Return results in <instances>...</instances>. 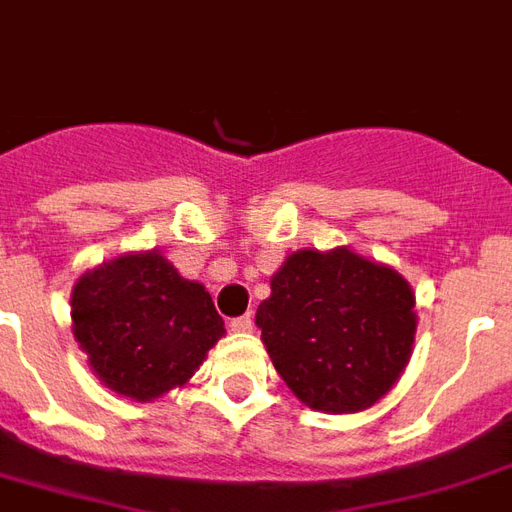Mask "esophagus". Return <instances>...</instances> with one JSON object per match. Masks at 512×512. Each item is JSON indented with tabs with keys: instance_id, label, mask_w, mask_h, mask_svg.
Here are the masks:
<instances>
[{
	"instance_id": "esophagus-1",
	"label": "esophagus",
	"mask_w": 512,
	"mask_h": 512,
	"mask_svg": "<svg viewBox=\"0 0 512 512\" xmlns=\"http://www.w3.org/2000/svg\"><path fill=\"white\" fill-rule=\"evenodd\" d=\"M252 326H255L252 315H241V318H233V321H230V329H233V332H249Z\"/></svg>"
}]
</instances>
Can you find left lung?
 <instances>
[{
  "label": "left lung",
  "instance_id": "left-lung-1",
  "mask_svg": "<svg viewBox=\"0 0 512 512\" xmlns=\"http://www.w3.org/2000/svg\"><path fill=\"white\" fill-rule=\"evenodd\" d=\"M255 321L282 381L326 414L378 403L406 370L417 332L406 279L351 249L290 255Z\"/></svg>",
  "mask_w": 512,
  "mask_h": 512
}]
</instances>
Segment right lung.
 <instances>
[{
	"label": "right lung",
	"instance_id": "add662e5",
	"mask_svg": "<svg viewBox=\"0 0 512 512\" xmlns=\"http://www.w3.org/2000/svg\"><path fill=\"white\" fill-rule=\"evenodd\" d=\"M71 318L98 378L134 400L186 384L224 334L211 293L158 252L87 271L73 288Z\"/></svg>",
	"mask_w": 512,
	"mask_h": 512
}]
</instances>
